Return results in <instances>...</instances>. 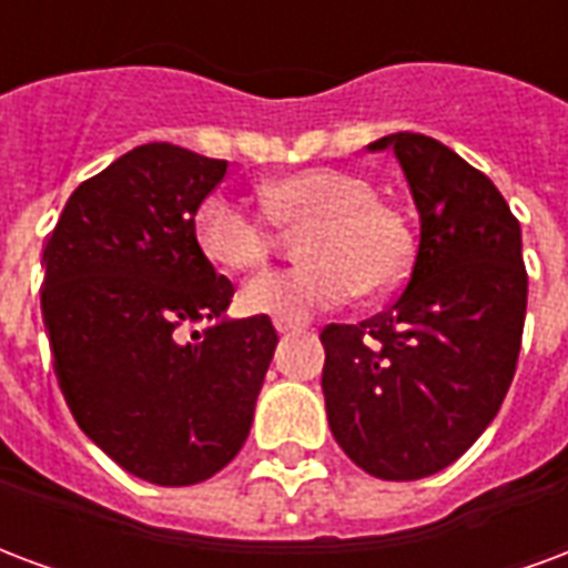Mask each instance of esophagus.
<instances>
[{"label":"esophagus","instance_id":"1","mask_svg":"<svg viewBox=\"0 0 568 568\" xmlns=\"http://www.w3.org/2000/svg\"><path fill=\"white\" fill-rule=\"evenodd\" d=\"M273 327H276L280 334H292V331H301V325H297V322H288V318H276V322H273Z\"/></svg>","mask_w":568,"mask_h":568}]
</instances>
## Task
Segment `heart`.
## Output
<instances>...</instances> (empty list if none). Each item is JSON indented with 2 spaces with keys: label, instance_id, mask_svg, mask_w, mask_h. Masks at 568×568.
<instances>
[{
  "label": "heart",
  "instance_id": "obj_1",
  "mask_svg": "<svg viewBox=\"0 0 568 568\" xmlns=\"http://www.w3.org/2000/svg\"><path fill=\"white\" fill-rule=\"evenodd\" d=\"M267 216L222 192L201 201L192 222L199 252L222 271L262 267L276 246V230L304 231L297 255L306 262L267 271L243 285L246 313L306 318L334 310L361 292L385 295L413 267V229L400 210L376 195L367 178L339 168H304L262 186Z\"/></svg>",
  "mask_w": 568,
  "mask_h": 568
}]
</instances>
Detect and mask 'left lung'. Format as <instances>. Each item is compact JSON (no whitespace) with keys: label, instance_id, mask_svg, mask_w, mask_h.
<instances>
[{"label":"left lung","instance_id":"left-lung-1","mask_svg":"<svg viewBox=\"0 0 568 568\" xmlns=\"http://www.w3.org/2000/svg\"><path fill=\"white\" fill-rule=\"evenodd\" d=\"M400 159L422 216L406 288L373 318L327 325L331 434L385 481L455 464L506 400L518 367L527 267L520 222L490 180L418 132L373 141Z\"/></svg>","mask_w":568,"mask_h":568}]
</instances>
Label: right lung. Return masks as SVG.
<instances>
[{
	"label": "right lung",
	"instance_id": "1",
	"mask_svg": "<svg viewBox=\"0 0 568 568\" xmlns=\"http://www.w3.org/2000/svg\"><path fill=\"white\" fill-rule=\"evenodd\" d=\"M225 171L165 141L134 146L71 192L44 246L41 313L62 397L104 455L162 487L234 460L280 343L267 316L222 318L234 285L192 234Z\"/></svg>",
	"mask_w": 568,
	"mask_h": 568
}]
</instances>
